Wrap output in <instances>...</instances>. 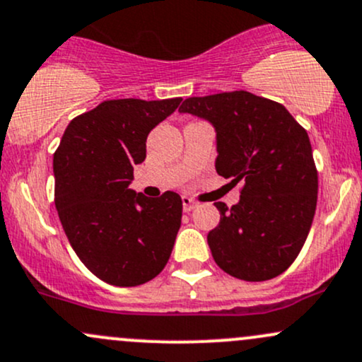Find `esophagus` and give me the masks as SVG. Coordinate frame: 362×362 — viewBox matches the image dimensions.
Masks as SVG:
<instances>
[{
  "label": "esophagus",
  "instance_id": "34e87169",
  "mask_svg": "<svg viewBox=\"0 0 362 362\" xmlns=\"http://www.w3.org/2000/svg\"><path fill=\"white\" fill-rule=\"evenodd\" d=\"M182 204H184V211H192L197 206V201H194L192 197L184 196L182 197Z\"/></svg>",
  "mask_w": 362,
  "mask_h": 362
}]
</instances>
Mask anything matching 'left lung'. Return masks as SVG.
<instances>
[{"label":"left lung","instance_id":"8db88e82","mask_svg":"<svg viewBox=\"0 0 362 362\" xmlns=\"http://www.w3.org/2000/svg\"><path fill=\"white\" fill-rule=\"evenodd\" d=\"M216 130V173L241 184L234 206L215 203L208 234L216 265L243 281L279 276L298 257L317 204V170L305 128L279 102L245 90L185 98L178 109Z\"/></svg>","mask_w":362,"mask_h":362}]
</instances>
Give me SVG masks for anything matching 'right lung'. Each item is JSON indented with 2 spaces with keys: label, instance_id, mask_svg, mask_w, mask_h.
<instances>
[{
  "label": "right lung",
  "instance_id": "obj_1",
  "mask_svg": "<svg viewBox=\"0 0 362 362\" xmlns=\"http://www.w3.org/2000/svg\"><path fill=\"white\" fill-rule=\"evenodd\" d=\"M180 102H102L71 121L53 154L64 232L85 267L112 286H139L168 264L182 222L180 196L146 197L128 184L133 166L146 159L149 132Z\"/></svg>",
  "mask_w": 362,
  "mask_h": 362
}]
</instances>
